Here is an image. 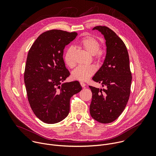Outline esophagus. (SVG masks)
I'll use <instances>...</instances> for the list:
<instances>
[{"label": "esophagus", "instance_id": "1", "mask_svg": "<svg viewBox=\"0 0 156 156\" xmlns=\"http://www.w3.org/2000/svg\"><path fill=\"white\" fill-rule=\"evenodd\" d=\"M80 84H81V86H82V87H85L86 86V84L84 83V82H80Z\"/></svg>", "mask_w": 156, "mask_h": 156}]
</instances>
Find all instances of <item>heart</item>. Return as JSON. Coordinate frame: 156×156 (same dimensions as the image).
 I'll use <instances>...</instances> for the list:
<instances>
[{
  "label": "heart",
  "mask_w": 156,
  "mask_h": 156,
  "mask_svg": "<svg viewBox=\"0 0 156 156\" xmlns=\"http://www.w3.org/2000/svg\"><path fill=\"white\" fill-rule=\"evenodd\" d=\"M80 46L89 54L94 55L96 59H99L102 54V51L100 49V43L95 37L88 36L83 37L80 42ZM73 50L72 48L66 51L64 55V61L65 64L69 67H73L75 62L73 59ZM95 68L93 65H79L72 72V77L75 80L81 81H86L94 75Z\"/></svg>",
  "instance_id": "heart-1"
}]
</instances>
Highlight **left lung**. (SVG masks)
Masks as SVG:
<instances>
[{
	"label": "left lung",
	"mask_w": 156,
	"mask_h": 156,
	"mask_svg": "<svg viewBox=\"0 0 156 156\" xmlns=\"http://www.w3.org/2000/svg\"><path fill=\"white\" fill-rule=\"evenodd\" d=\"M104 36L106 55L104 62L93 80L104 89L90 86L92 91L90 114L96 121L108 123L123 112L130 94L131 73L128 51L116 33L105 26L95 27Z\"/></svg>",
	"instance_id": "left-lung-1"
}]
</instances>
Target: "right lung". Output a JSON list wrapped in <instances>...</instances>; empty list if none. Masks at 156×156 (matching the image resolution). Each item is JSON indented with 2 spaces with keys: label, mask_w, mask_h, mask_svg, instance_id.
Segmentation results:
<instances>
[{
  "label": "right lung",
  "mask_w": 156,
  "mask_h": 156,
  "mask_svg": "<svg viewBox=\"0 0 156 156\" xmlns=\"http://www.w3.org/2000/svg\"><path fill=\"white\" fill-rule=\"evenodd\" d=\"M77 35L47 31L39 36L28 52L24 73L28 99L35 115L44 123H56L67 117L70 98L82 90L78 81L62 84L70 75L63 49Z\"/></svg>",
  "instance_id": "add662e5"
}]
</instances>
